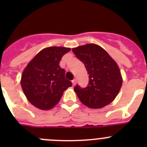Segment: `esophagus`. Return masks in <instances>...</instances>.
Here are the masks:
<instances>
[{"mask_svg":"<svg viewBox=\"0 0 147 147\" xmlns=\"http://www.w3.org/2000/svg\"><path fill=\"white\" fill-rule=\"evenodd\" d=\"M72 85H73V86H75V84H76V82H77V80H76V79H74L72 81Z\"/></svg>","mask_w":147,"mask_h":147,"instance_id":"34e87169","label":"esophagus"}]
</instances>
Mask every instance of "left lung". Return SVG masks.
Returning <instances> with one entry per match:
<instances>
[{
  "label": "left lung",
  "mask_w": 147,
  "mask_h": 147,
  "mask_svg": "<svg viewBox=\"0 0 147 147\" xmlns=\"http://www.w3.org/2000/svg\"><path fill=\"white\" fill-rule=\"evenodd\" d=\"M84 64L89 75L85 88L76 85L74 90L81 102L92 109H100L113 101L122 84L121 72L116 62L100 46L86 44L72 49Z\"/></svg>",
  "instance_id": "8db88e82"
}]
</instances>
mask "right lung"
I'll return each instance as SVG.
<instances>
[{
  "mask_svg": "<svg viewBox=\"0 0 147 147\" xmlns=\"http://www.w3.org/2000/svg\"><path fill=\"white\" fill-rule=\"evenodd\" d=\"M69 47H49L38 53L28 63L21 76L22 89L28 100L42 110L54 107L64 91L72 87L65 78V71L60 67L63 56Z\"/></svg>",
  "mask_w": 147,
  "mask_h": 147,
  "instance_id": "add662e5",
  "label": "right lung"
}]
</instances>
